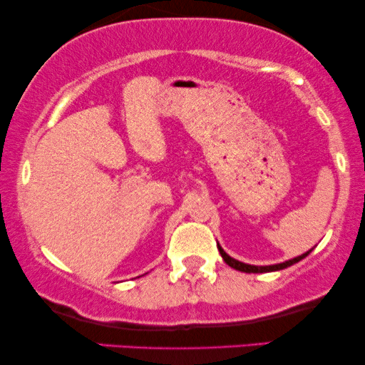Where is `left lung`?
Wrapping results in <instances>:
<instances>
[{
	"mask_svg": "<svg viewBox=\"0 0 365 365\" xmlns=\"http://www.w3.org/2000/svg\"><path fill=\"white\" fill-rule=\"evenodd\" d=\"M217 249H219V252H221L224 262H226L227 266H231L232 269H236V271H241V272H256V274H259V272L281 271V269H286V267H289V266H292V264H296V262H299V261H302L304 257H307L309 254L312 252L314 247L311 249V251L301 254V256H297V257H294V259H289V261H284V262H279V264H271V266H254V264L241 262V261H237V259H234V257L229 256V254H227L226 251H224V249H222L221 246H219V244H217Z\"/></svg>",
	"mask_w": 365,
	"mask_h": 365,
	"instance_id": "8db88e82",
	"label": "left lung"
}]
</instances>
